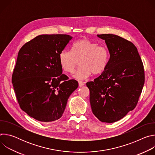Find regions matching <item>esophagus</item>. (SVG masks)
Here are the masks:
<instances>
[{
    "label": "esophagus",
    "instance_id": "34e87169",
    "mask_svg": "<svg viewBox=\"0 0 155 155\" xmlns=\"http://www.w3.org/2000/svg\"><path fill=\"white\" fill-rule=\"evenodd\" d=\"M78 85L80 87H81L84 85V83L82 82V81H78Z\"/></svg>",
    "mask_w": 155,
    "mask_h": 155
}]
</instances>
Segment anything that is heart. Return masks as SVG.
<instances>
[{
	"label": "heart",
	"mask_w": 155,
	"mask_h": 155,
	"mask_svg": "<svg viewBox=\"0 0 155 155\" xmlns=\"http://www.w3.org/2000/svg\"><path fill=\"white\" fill-rule=\"evenodd\" d=\"M108 49L87 38L75 41L72 47V53L64 50L59 55V61L62 69L73 74L80 61L81 67L76 71L74 77L84 80L93 74H102L107 68L109 61Z\"/></svg>",
	"instance_id": "1"
}]
</instances>
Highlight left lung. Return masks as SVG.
Returning a JSON list of instances; mask_svg holds the SVG:
<instances>
[{"label":"left lung","mask_w":155,"mask_h":155,"mask_svg":"<svg viewBox=\"0 0 155 155\" xmlns=\"http://www.w3.org/2000/svg\"><path fill=\"white\" fill-rule=\"evenodd\" d=\"M110 58L106 69L86 86L93 114L104 123L116 122L133 110L145 82L143 65L136 46L114 34H101Z\"/></svg>","instance_id":"1"}]
</instances>
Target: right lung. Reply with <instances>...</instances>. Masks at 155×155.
<instances>
[{"mask_svg": "<svg viewBox=\"0 0 155 155\" xmlns=\"http://www.w3.org/2000/svg\"><path fill=\"white\" fill-rule=\"evenodd\" d=\"M72 37L38 35L19 50L12 82L20 108L41 122L59 119L71 94L78 86L62 74L59 55Z\"/></svg>", "mask_w": 155, "mask_h": 155, "instance_id": "right-lung-1", "label": "right lung"}]
</instances>
